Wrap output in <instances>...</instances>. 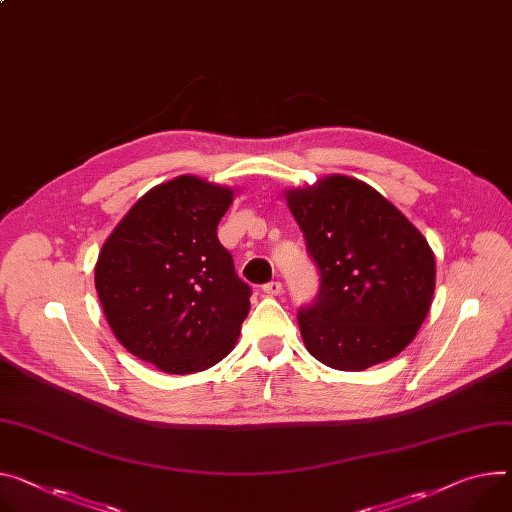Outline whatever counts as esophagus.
<instances>
[{"mask_svg":"<svg viewBox=\"0 0 512 512\" xmlns=\"http://www.w3.org/2000/svg\"><path fill=\"white\" fill-rule=\"evenodd\" d=\"M262 291H264L266 295L274 297V295H279V293L283 291V285H281L279 281H270V283H266V285L262 287Z\"/></svg>","mask_w":512,"mask_h":512,"instance_id":"34e87169","label":"esophagus"}]
</instances>
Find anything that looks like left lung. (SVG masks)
<instances>
[{
	"label": "left lung",
	"mask_w": 512,
	"mask_h": 512,
	"mask_svg": "<svg viewBox=\"0 0 512 512\" xmlns=\"http://www.w3.org/2000/svg\"><path fill=\"white\" fill-rule=\"evenodd\" d=\"M285 199L322 277L318 301L297 313L309 355L338 371L398 357L435 295L424 235L373 186L342 174L289 188Z\"/></svg>",
	"instance_id": "left-lung-1"
}]
</instances>
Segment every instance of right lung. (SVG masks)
<instances>
[{
    "label": "right lung",
    "instance_id": "1",
    "mask_svg": "<svg viewBox=\"0 0 512 512\" xmlns=\"http://www.w3.org/2000/svg\"><path fill=\"white\" fill-rule=\"evenodd\" d=\"M235 190L182 174L147 190L106 238L94 283L131 355L170 375L223 361L250 311L217 225Z\"/></svg>",
    "mask_w": 512,
    "mask_h": 512
}]
</instances>
